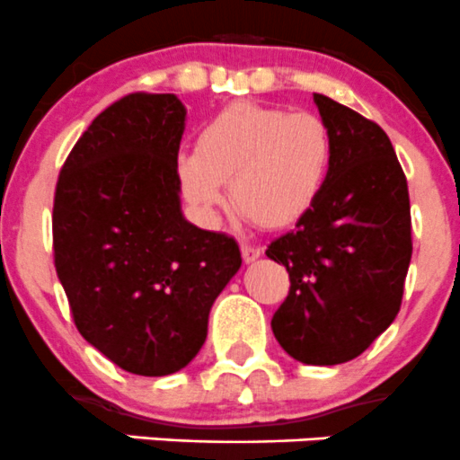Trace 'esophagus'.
Wrapping results in <instances>:
<instances>
[{
    "label": "esophagus",
    "mask_w": 460,
    "mask_h": 460,
    "mask_svg": "<svg viewBox=\"0 0 460 460\" xmlns=\"http://www.w3.org/2000/svg\"><path fill=\"white\" fill-rule=\"evenodd\" d=\"M243 258L244 262H256V260L262 256V249L256 247V244H243Z\"/></svg>",
    "instance_id": "1"
}]
</instances>
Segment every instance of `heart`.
I'll use <instances>...</instances> for the list:
<instances>
[{
  "label": "heart",
  "mask_w": 460,
  "mask_h": 460,
  "mask_svg": "<svg viewBox=\"0 0 460 460\" xmlns=\"http://www.w3.org/2000/svg\"><path fill=\"white\" fill-rule=\"evenodd\" d=\"M333 142L316 113L235 102L202 127L175 171L187 202L213 222L229 200L264 226L298 220L323 191Z\"/></svg>",
  "instance_id": "b5f03b06"
}]
</instances>
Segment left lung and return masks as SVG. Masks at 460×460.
<instances>
[{
	"label": "left lung",
	"mask_w": 460,
	"mask_h": 460,
	"mask_svg": "<svg viewBox=\"0 0 460 460\" xmlns=\"http://www.w3.org/2000/svg\"><path fill=\"white\" fill-rule=\"evenodd\" d=\"M333 142L327 182L296 229L269 244L289 271L276 341L305 365H341L394 323L411 260L407 180L387 133L314 93Z\"/></svg>",
	"instance_id": "8db88e82"
}]
</instances>
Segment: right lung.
I'll return each mask as SVG.
<instances>
[{
  "mask_svg": "<svg viewBox=\"0 0 460 460\" xmlns=\"http://www.w3.org/2000/svg\"><path fill=\"white\" fill-rule=\"evenodd\" d=\"M184 122L173 93L122 97L77 140L55 191V269L77 332L137 376L196 358L208 312L243 264L234 238L184 217Z\"/></svg>",
  "mask_w": 460,
  "mask_h": 460,
  "instance_id": "right-lung-1",
  "label": "right lung"
}]
</instances>
